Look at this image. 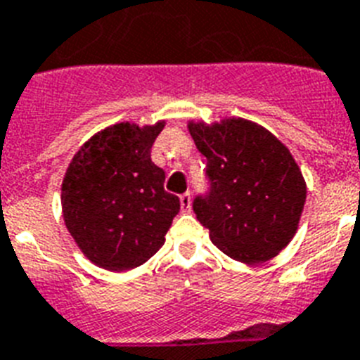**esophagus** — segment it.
Returning a JSON list of instances; mask_svg holds the SVG:
<instances>
[{
	"mask_svg": "<svg viewBox=\"0 0 360 360\" xmlns=\"http://www.w3.org/2000/svg\"><path fill=\"white\" fill-rule=\"evenodd\" d=\"M180 206H182V212H189L191 210V193L187 191L184 195H180Z\"/></svg>",
	"mask_w": 360,
	"mask_h": 360,
	"instance_id": "obj_1",
	"label": "esophagus"
}]
</instances>
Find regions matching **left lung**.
Listing matches in <instances>:
<instances>
[{
	"label": "left lung",
	"instance_id": "1",
	"mask_svg": "<svg viewBox=\"0 0 360 360\" xmlns=\"http://www.w3.org/2000/svg\"><path fill=\"white\" fill-rule=\"evenodd\" d=\"M206 156V191L193 212L231 259L261 263L289 245L305 202V182L289 148L259 124L226 120L189 124Z\"/></svg>",
	"mask_w": 360,
	"mask_h": 360
}]
</instances>
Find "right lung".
Segmentation results:
<instances>
[{
	"label": "right lung",
	"mask_w": 360,
	"mask_h": 360,
	"mask_svg": "<svg viewBox=\"0 0 360 360\" xmlns=\"http://www.w3.org/2000/svg\"><path fill=\"white\" fill-rule=\"evenodd\" d=\"M163 123H120L95 134L75 154L62 182L64 221L95 265L129 270L165 243L180 198L163 189L165 173L150 160Z\"/></svg>",
	"instance_id": "add662e5"
}]
</instances>
